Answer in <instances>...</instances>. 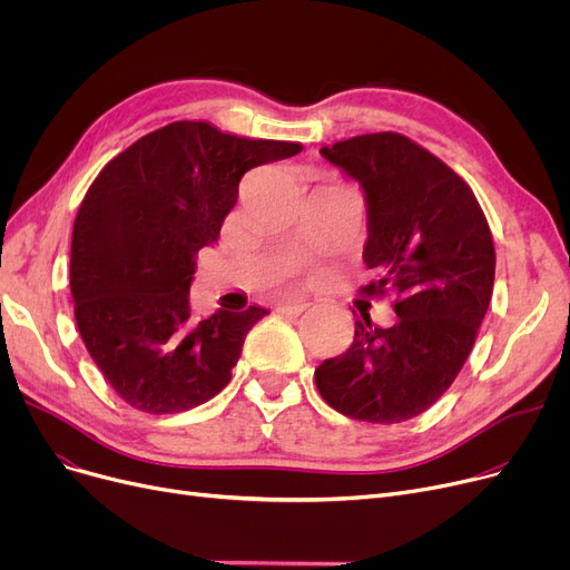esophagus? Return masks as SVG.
<instances>
[{
	"mask_svg": "<svg viewBox=\"0 0 570 570\" xmlns=\"http://www.w3.org/2000/svg\"><path fill=\"white\" fill-rule=\"evenodd\" d=\"M309 303H282L277 305V312L284 316H301L303 312H307Z\"/></svg>",
	"mask_w": 570,
	"mask_h": 570,
	"instance_id": "1",
	"label": "esophagus"
}]
</instances>
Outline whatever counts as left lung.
Returning a JSON list of instances; mask_svg holds the SVG:
<instances>
[{
    "label": "left lung",
    "mask_w": 570,
    "mask_h": 570,
    "mask_svg": "<svg viewBox=\"0 0 570 570\" xmlns=\"http://www.w3.org/2000/svg\"><path fill=\"white\" fill-rule=\"evenodd\" d=\"M321 155L365 194L363 258L379 279L363 291H393L397 321L355 318L353 344L316 367V387L355 421L402 423L428 411L466 363L492 301V233L464 179L402 134L355 136Z\"/></svg>",
    "instance_id": "obj_1"
}]
</instances>
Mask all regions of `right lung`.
I'll list each match as a JSON object with an SVG mask.
<instances>
[{
  "instance_id": "add662e5",
  "label": "right lung",
  "mask_w": 570,
  "mask_h": 570,
  "mask_svg": "<svg viewBox=\"0 0 570 570\" xmlns=\"http://www.w3.org/2000/svg\"><path fill=\"white\" fill-rule=\"evenodd\" d=\"M301 149L185 119L136 140L89 187L71 237L76 323L127 404L177 413L228 385L247 333L267 309L222 305L196 318V256L217 243L243 175Z\"/></svg>"
}]
</instances>
